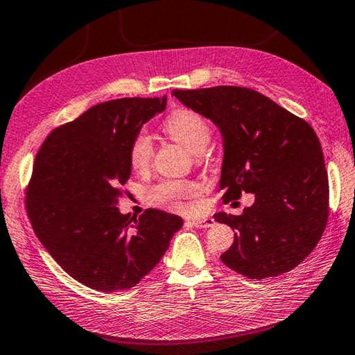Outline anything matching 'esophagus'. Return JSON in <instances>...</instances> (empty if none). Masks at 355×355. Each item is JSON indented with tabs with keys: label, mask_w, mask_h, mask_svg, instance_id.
<instances>
[{
	"label": "esophagus",
	"mask_w": 355,
	"mask_h": 355,
	"mask_svg": "<svg viewBox=\"0 0 355 355\" xmlns=\"http://www.w3.org/2000/svg\"><path fill=\"white\" fill-rule=\"evenodd\" d=\"M193 227H198V228H210L213 227V224H215V219L213 218H198V219H191L189 220Z\"/></svg>",
	"instance_id": "esophagus-1"
}]
</instances>
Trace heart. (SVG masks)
Instances as JSON below:
<instances>
[{
	"label": "heart",
	"instance_id": "heart-1",
	"mask_svg": "<svg viewBox=\"0 0 355 355\" xmlns=\"http://www.w3.org/2000/svg\"><path fill=\"white\" fill-rule=\"evenodd\" d=\"M164 131L191 153L204 151L211 139L209 122L200 113L187 109L172 112L164 121ZM153 155V137L146 131H139L131 140L128 151L131 168L137 172L145 171L151 164ZM196 192L198 184L193 181H163L151 191V200L157 204H168L180 209L181 200L193 196Z\"/></svg>",
	"mask_w": 355,
	"mask_h": 355
}]
</instances>
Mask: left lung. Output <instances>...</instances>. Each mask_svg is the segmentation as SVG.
Here are the masks:
<instances>
[{
  "label": "left lung",
  "instance_id": "8db88e82",
  "mask_svg": "<svg viewBox=\"0 0 355 355\" xmlns=\"http://www.w3.org/2000/svg\"><path fill=\"white\" fill-rule=\"evenodd\" d=\"M172 95L220 131L224 201L254 193L241 216L215 215L236 232L220 260L252 279L298 266L315 250L328 218V175L315 130L248 87L177 89Z\"/></svg>",
  "mask_w": 355,
  "mask_h": 355
}]
</instances>
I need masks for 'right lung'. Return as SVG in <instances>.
<instances>
[{
	"label": "right lung",
	"instance_id": "add662e5",
	"mask_svg": "<svg viewBox=\"0 0 355 355\" xmlns=\"http://www.w3.org/2000/svg\"><path fill=\"white\" fill-rule=\"evenodd\" d=\"M164 109L166 96L96 104L55 128L36 154L26 200L33 230L62 269L90 289L136 286L183 227L166 211L131 218L116 207L131 175V140Z\"/></svg>",
	"mask_w": 355,
	"mask_h": 355
}]
</instances>
